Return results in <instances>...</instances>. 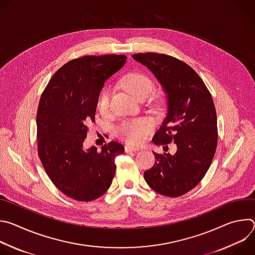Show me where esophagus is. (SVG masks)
<instances>
[{"label":"esophagus","instance_id":"esophagus-1","mask_svg":"<svg viewBox=\"0 0 255 255\" xmlns=\"http://www.w3.org/2000/svg\"><path fill=\"white\" fill-rule=\"evenodd\" d=\"M139 148L138 147H134V146H125V152H132V151H138Z\"/></svg>","mask_w":255,"mask_h":255}]
</instances>
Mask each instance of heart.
Listing matches in <instances>:
<instances>
[{"mask_svg": "<svg viewBox=\"0 0 255 255\" xmlns=\"http://www.w3.org/2000/svg\"><path fill=\"white\" fill-rule=\"evenodd\" d=\"M121 85L138 100L148 98L154 91L153 81L141 71H133L125 75L121 80ZM110 97L111 91L109 88H104L101 91L97 104L100 113L107 114L109 112ZM151 126L148 122L137 120L123 123L117 132L124 141L130 144H138L146 136Z\"/></svg>", "mask_w": 255, "mask_h": 255, "instance_id": "1", "label": "heart"}]
</instances>
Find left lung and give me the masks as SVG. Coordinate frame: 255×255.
Returning a JSON list of instances; mask_svg holds the SVG:
<instances>
[{"label":"left lung","instance_id":"8db88e82","mask_svg":"<svg viewBox=\"0 0 255 255\" xmlns=\"http://www.w3.org/2000/svg\"><path fill=\"white\" fill-rule=\"evenodd\" d=\"M132 57L152 72L166 96V116L153 142L176 145L174 154L153 151L155 162L144 179L160 195H185L200 183L215 155L218 130L212 96L197 72L177 58L153 52Z\"/></svg>","mask_w":255,"mask_h":255}]
</instances>
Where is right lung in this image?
Listing matches in <instances>:
<instances>
[{"mask_svg":"<svg viewBox=\"0 0 255 255\" xmlns=\"http://www.w3.org/2000/svg\"><path fill=\"white\" fill-rule=\"evenodd\" d=\"M126 55L84 56L62 65L39 102L38 154L54 186L67 197L90 202L110 188L123 145L111 141L98 151L84 147L87 125L95 121L105 82L126 63Z\"/></svg>","mask_w":255,"mask_h":255,"instance_id":"1","label":"right lung"}]
</instances>
